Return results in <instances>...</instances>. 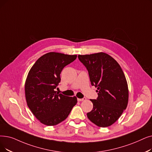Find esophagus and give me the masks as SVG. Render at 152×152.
<instances>
[{"mask_svg":"<svg viewBox=\"0 0 152 152\" xmlns=\"http://www.w3.org/2000/svg\"><path fill=\"white\" fill-rule=\"evenodd\" d=\"M86 99V97H83L82 99H80V98H77V101L80 102V101H85Z\"/></svg>","mask_w":152,"mask_h":152,"instance_id":"34e87169","label":"esophagus"}]
</instances>
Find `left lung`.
<instances>
[{"label":"left lung","instance_id":"8db88e82","mask_svg":"<svg viewBox=\"0 0 152 152\" xmlns=\"http://www.w3.org/2000/svg\"><path fill=\"white\" fill-rule=\"evenodd\" d=\"M88 71L92 86L97 88L98 97L91 99L93 109L87 113L89 119L100 127L113 125L127 108L129 89L120 65L108 54L78 55Z\"/></svg>","mask_w":152,"mask_h":152}]
</instances>
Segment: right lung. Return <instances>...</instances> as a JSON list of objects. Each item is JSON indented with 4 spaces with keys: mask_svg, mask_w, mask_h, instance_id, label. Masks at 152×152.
<instances>
[{
    "mask_svg": "<svg viewBox=\"0 0 152 152\" xmlns=\"http://www.w3.org/2000/svg\"><path fill=\"white\" fill-rule=\"evenodd\" d=\"M77 55L50 52L38 59L25 84L27 105L41 123L52 126L64 121L77 103V98L59 94L55 89L60 74Z\"/></svg>",
    "mask_w": 152,
    "mask_h": 152,
    "instance_id": "obj_1",
    "label": "right lung"
}]
</instances>
